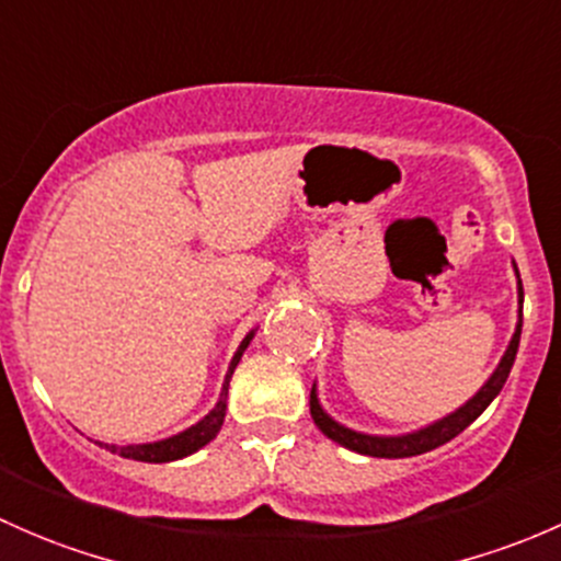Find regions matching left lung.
Returning <instances> with one entry per match:
<instances>
[{
  "label": "left lung",
  "instance_id": "8db88e82",
  "mask_svg": "<svg viewBox=\"0 0 561 561\" xmlns=\"http://www.w3.org/2000/svg\"><path fill=\"white\" fill-rule=\"evenodd\" d=\"M518 302H524L522 280H518ZM518 340H522V310H518L516 334H513V340H511V345H507L505 356H502L500 367H496L492 378L481 386V391H478V394L472 397L467 405L454 410L451 415H446V419L435 421V424L424 426V430H419V432H410V435L373 437V435H362V432H354V430H345V426H340L337 421H332L327 413H323V408L319 405V397H316V386L310 389V415H313L316 426H319L329 440L340 443V446L351 448V451H356V454L380 456V459H402V456L426 454V451H432V448L443 446V443L454 440L459 432H465L467 426H470L472 421H476L478 415L489 408V402L500 394L502 386H505V380H507V375H511L513 362H516Z\"/></svg>",
  "mask_w": 561,
  "mask_h": 561
}]
</instances>
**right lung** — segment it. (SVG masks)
I'll return each instance as SVG.
<instances>
[{"instance_id": "obj_1", "label": "right lung", "mask_w": 561, "mask_h": 561, "mask_svg": "<svg viewBox=\"0 0 561 561\" xmlns=\"http://www.w3.org/2000/svg\"><path fill=\"white\" fill-rule=\"evenodd\" d=\"M253 332L248 334L245 340L240 343L238 354H234L232 365H229V373H227V380H224V389H221V400H218V405L210 410V413L205 415L202 421H196L194 426H188L186 432H181V435L175 437H167V440H159V443H146V446H105L110 448L113 454L124 456V459H135V461H175V459H183V456L199 451L202 446H207V443L213 440V437L218 435V430H221L224 424V415H227V394H229V378H232L234 367H238L242 351L248 348V343H251ZM102 446V443H100Z\"/></svg>"}]
</instances>
